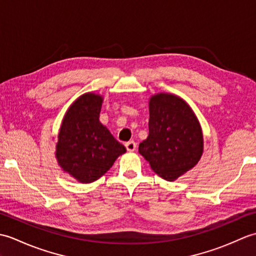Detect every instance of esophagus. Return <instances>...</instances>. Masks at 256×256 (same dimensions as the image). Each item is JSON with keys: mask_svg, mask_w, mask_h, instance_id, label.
I'll return each mask as SVG.
<instances>
[{"mask_svg": "<svg viewBox=\"0 0 256 256\" xmlns=\"http://www.w3.org/2000/svg\"><path fill=\"white\" fill-rule=\"evenodd\" d=\"M125 148H126L128 152H134L136 150V143L134 140H128V142L125 143Z\"/></svg>", "mask_w": 256, "mask_h": 256, "instance_id": "esophagus-1", "label": "esophagus"}]
</instances>
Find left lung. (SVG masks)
<instances>
[{
  "mask_svg": "<svg viewBox=\"0 0 256 256\" xmlns=\"http://www.w3.org/2000/svg\"><path fill=\"white\" fill-rule=\"evenodd\" d=\"M148 104L150 133L138 152L157 175L176 180L197 165L202 155L200 123L188 103L175 94H154Z\"/></svg>",
  "mask_w": 256,
  "mask_h": 256,
  "instance_id": "obj_1",
  "label": "left lung"
}]
</instances>
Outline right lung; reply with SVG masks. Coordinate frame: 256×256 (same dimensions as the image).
I'll use <instances>...</instances> for the list:
<instances>
[{
	"mask_svg": "<svg viewBox=\"0 0 256 256\" xmlns=\"http://www.w3.org/2000/svg\"><path fill=\"white\" fill-rule=\"evenodd\" d=\"M103 98L80 96L64 114L56 145V158L64 172L89 184L110 170L126 150L99 121Z\"/></svg>",
	"mask_w": 256,
	"mask_h": 256,
	"instance_id": "add662e5",
	"label": "right lung"
}]
</instances>
